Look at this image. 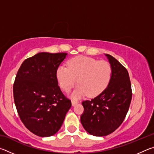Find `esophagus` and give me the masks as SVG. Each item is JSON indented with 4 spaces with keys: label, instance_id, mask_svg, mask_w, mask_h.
Listing matches in <instances>:
<instances>
[{
    "label": "esophagus",
    "instance_id": "esophagus-1",
    "mask_svg": "<svg viewBox=\"0 0 154 154\" xmlns=\"http://www.w3.org/2000/svg\"><path fill=\"white\" fill-rule=\"evenodd\" d=\"M71 103H72V105L74 106V105H76V104L79 103V101L76 100H71Z\"/></svg>",
    "mask_w": 154,
    "mask_h": 154
}]
</instances>
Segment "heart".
Wrapping results in <instances>:
<instances>
[{
	"mask_svg": "<svg viewBox=\"0 0 154 154\" xmlns=\"http://www.w3.org/2000/svg\"><path fill=\"white\" fill-rule=\"evenodd\" d=\"M67 66H60L56 77L60 86L66 92L77 83L79 85L72 93V97L79 98L85 94L95 97L103 92L110 81L112 69L109 62L84 56L70 59Z\"/></svg>",
	"mask_w": 154,
	"mask_h": 154,
	"instance_id": "obj_1",
	"label": "heart"
}]
</instances>
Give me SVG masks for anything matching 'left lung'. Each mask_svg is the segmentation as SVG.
<instances>
[{
	"label": "left lung",
	"instance_id": "obj_1",
	"mask_svg": "<svg viewBox=\"0 0 154 154\" xmlns=\"http://www.w3.org/2000/svg\"><path fill=\"white\" fill-rule=\"evenodd\" d=\"M112 73L106 89L91 100H84L81 122L94 136H106L113 132L124 120L132 100V88L127 69L109 54Z\"/></svg>",
	"mask_w": 154,
	"mask_h": 154
}]
</instances>
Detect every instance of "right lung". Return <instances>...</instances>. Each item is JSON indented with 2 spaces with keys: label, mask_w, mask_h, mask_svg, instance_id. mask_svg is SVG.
I'll use <instances>...</instances> for the list:
<instances>
[{
  "label": "right lung",
  "mask_w": 154,
  "mask_h": 154,
  "mask_svg": "<svg viewBox=\"0 0 154 154\" xmlns=\"http://www.w3.org/2000/svg\"><path fill=\"white\" fill-rule=\"evenodd\" d=\"M66 54L38 53L22 62L15 77L13 91L17 113L26 128L37 136L56 134L71 106L56 77Z\"/></svg>",
  "instance_id": "obj_1"
}]
</instances>
